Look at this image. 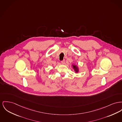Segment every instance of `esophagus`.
Returning <instances> with one entry per match:
<instances>
[{
    "mask_svg": "<svg viewBox=\"0 0 122 122\" xmlns=\"http://www.w3.org/2000/svg\"><path fill=\"white\" fill-rule=\"evenodd\" d=\"M61 63L62 64H65V59H64L63 60H62V61H61Z\"/></svg>",
    "mask_w": 122,
    "mask_h": 122,
    "instance_id": "esophagus-1",
    "label": "esophagus"
}]
</instances>
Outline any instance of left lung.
<instances>
[{"label":"left lung","instance_id":"8db88e82","mask_svg":"<svg viewBox=\"0 0 122 122\" xmlns=\"http://www.w3.org/2000/svg\"><path fill=\"white\" fill-rule=\"evenodd\" d=\"M73 68L75 69V71H76V72L77 71V68L76 67V66L75 65H73Z\"/></svg>","mask_w":122,"mask_h":122}]
</instances>
